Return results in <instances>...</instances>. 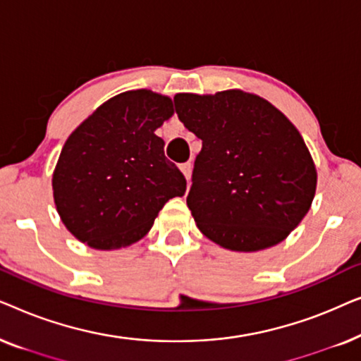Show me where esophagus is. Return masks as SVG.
<instances>
[{
    "mask_svg": "<svg viewBox=\"0 0 361 361\" xmlns=\"http://www.w3.org/2000/svg\"><path fill=\"white\" fill-rule=\"evenodd\" d=\"M180 171H182V174H184V177L187 179V182L190 180V176H192V164L190 162H185V164H182L180 166Z\"/></svg>",
    "mask_w": 361,
    "mask_h": 361,
    "instance_id": "34e87169",
    "label": "esophagus"
}]
</instances>
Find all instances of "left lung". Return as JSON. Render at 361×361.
Returning a JSON list of instances; mask_svg holds the SVG:
<instances>
[{
    "label": "left lung",
    "mask_w": 361,
    "mask_h": 361,
    "mask_svg": "<svg viewBox=\"0 0 361 361\" xmlns=\"http://www.w3.org/2000/svg\"><path fill=\"white\" fill-rule=\"evenodd\" d=\"M174 105L202 140L187 195L202 233L243 253L288 238L317 187V169L298 128L268 100L240 88L177 93Z\"/></svg>",
    "instance_id": "8db88e82"
}]
</instances>
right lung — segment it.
Here are the masks:
<instances>
[{
  "label": "right lung",
  "instance_id": "obj_1",
  "mask_svg": "<svg viewBox=\"0 0 361 361\" xmlns=\"http://www.w3.org/2000/svg\"><path fill=\"white\" fill-rule=\"evenodd\" d=\"M174 115L169 97L130 90L110 98L67 137L52 174L54 204L66 228L95 250H120L151 230L185 179L156 135Z\"/></svg>",
  "mask_w": 361,
  "mask_h": 361
}]
</instances>
